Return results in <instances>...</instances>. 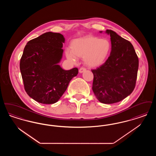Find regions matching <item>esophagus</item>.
<instances>
[{
  "instance_id": "obj_1",
  "label": "esophagus",
  "mask_w": 156,
  "mask_h": 156,
  "mask_svg": "<svg viewBox=\"0 0 156 156\" xmlns=\"http://www.w3.org/2000/svg\"><path fill=\"white\" fill-rule=\"evenodd\" d=\"M85 71H86V69H85V68H83V67H81V68L79 69L80 73H83V72Z\"/></svg>"
}]
</instances>
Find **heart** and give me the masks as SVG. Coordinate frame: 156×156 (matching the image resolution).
Instances as JSON below:
<instances>
[{"label":"heart","mask_w":156,"mask_h":156,"mask_svg":"<svg viewBox=\"0 0 156 156\" xmlns=\"http://www.w3.org/2000/svg\"><path fill=\"white\" fill-rule=\"evenodd\" d=\"M112 45L106 38L88 36L73 40L70 45L71 51L67 50L68 59L74 61L75 57L83 58L88 67L94 68L103 64L108 57Z\"/></svg>","instance_id":"heart-1"}]
</instances>
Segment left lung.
Wrapping results in <instances>:
<instances>
[{"label": "left lung", "instance_id": "8db88e82", "mask_svg": "<svg viewBox=\"0 0 156 156\" xmlns=\"http://www.w3.org/2000/svg\"><path fill=\"white\" fill-rule=\"evenodd\" d=\"M106 33L111 36V51L104 64L92 70V90L99 102L111 104L121 101L133 92L139 58L130 41L112 30Z\"/></svg>", "mask_w": 156, "mask_h": 156}]
</instances>
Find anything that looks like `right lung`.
<instances>
[{"label":"right lung","mask_w":156,"mask_h":156,"mask_svg":"<svg viewBox=\"0 0 156 156\" xmlns=\"http://www.w3.org/2000/svg\"><path fill=\"white\" fill-rule=\"evenodd\" d=\"M64 41L61 34L47 32L30 40L24 48L20 62L24 87L39 103L57 102L78 73L77 68L67 71L58 65Z\"/></svg>","instance_id":"add662e5"}]
</instances>
